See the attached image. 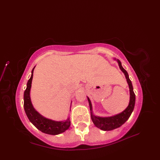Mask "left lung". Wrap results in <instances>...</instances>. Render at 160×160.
<instances>
[{
  "instance_id": "obj_1",
  "label": "left lung",
  "mask_w": 160,
  "mask_h": 160,
  "mask_svg": "<svg viewBox=\"0 0 160 160\" xmlns=\"http://www.w3.org/2000/svg\"><path fill=\"white\" fill-rule=\"evenodd\" d=\"M115 60H117V62H118L119 68L124 74L125 77L127 78V81L128 83L130 97V102L128 107L121 113H119L112 117H98L93 115V112H92V104H91L90 99L89 98V97H88V100L89 107H90L91 117L92 121H93V122L97 128L104 131L112 130L115 128H119L121 127V126H122L129 119L130 116L131 115L133 110L134 106H135V102H136V95L133 92L132 82L129 78L127 71L122 67L120 60H116V59H115Z\"/></svg>"
}]
</instances>
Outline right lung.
Masks as SVG:
<instances>
[{
  "instance_id": "right-lung-1",
  "label": "right lung",
  "mask_w": 160,
  "mask_h": 160,
  "mask_svg": "<svg viewBox=\"0 0 160 160\" xmlns=\"http://www.w3.org/2000/svg\"><path fill=\"white\" fill-rule=\"evenodd\" d=\"M35 67L32 71V75L28 80L27 85V89L24 93V108L29 121L35 127L42 132L50 134V135H58L64 132L69 129L71 121L68 117L65 121H55L45 118L39 114L33 107L30 99V88L32 86V81L33 78V72Z\"/></svg>"
}]
</instances>
